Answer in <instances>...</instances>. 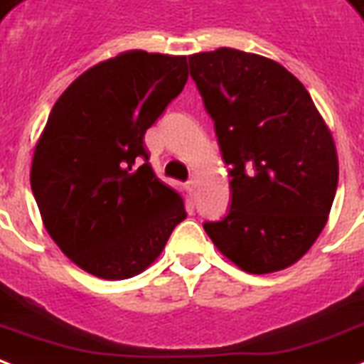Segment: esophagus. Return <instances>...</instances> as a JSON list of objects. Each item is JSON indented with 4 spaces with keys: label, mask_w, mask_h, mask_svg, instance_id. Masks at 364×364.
I'll use <instances>...</instances> for the list:
<instances>
[{
    "label": "esophagus",
    "mask_w": 364,
    "mask_h": 364,
    "mask_svg": "<svg viewBox=\"0 0 364 364\" xmlns=\"http://www.w3.org/2000/svg\"><path fill=\"white\" fill-rule=\"evenodd\" d=\"M196 183H198V181H196V177H191L189 181H187V185H189V189H191V191H195V189H196Z\"/></svg>",
    "instance_id": "1"
}]
</instances>
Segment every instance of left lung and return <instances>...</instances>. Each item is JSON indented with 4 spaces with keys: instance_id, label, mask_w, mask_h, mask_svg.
I'll return each mask as SVG.
<instances>
[{
    "instance_id": "8db88e82",
    "label": "left lung",
    "mask_w": 364,
    "mask_h": 364,
    "mask_svg": "<svg viewBox=\"0 0 364 364\" xmlns=\"http://www.w3.org/2000/svg\"><path fill=\"white\" fill-rule=\"evenodd\" d=\"M189 67L231 177L230 212L204 231L241 270H284L328 222L340 175L332 133L301 80L272 59L220 48Z\"/></svg>"
}]
</instances>
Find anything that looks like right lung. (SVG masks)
<instances>
[{"label": "right lung", "instance_id": "1", "mask_svg": "<svg viewBox=\"0 0 364 364\" xmlns=\"http://www.w3.org/2000/svg\"><path fill=\"white\" fill-rule=\"evenodd\" d=\"M187 79V58L134 50L90 67L52 107L31 187L50 237L92 276L141 274L187 218L144 148L146 129Z\"/></svg>", "mask_w": 364, "mask_h": 364}]
</instances>
